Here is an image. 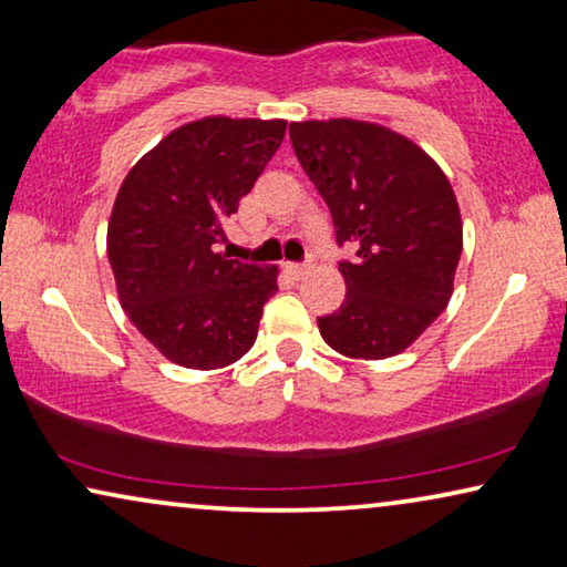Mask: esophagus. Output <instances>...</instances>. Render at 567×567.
Listing matches in <instances>:
<instances>
[{
	"label": "esophagus",
	"instance_id": "esophagus-1",
	"mask_svg": "<svg viewBox=\"0 0 567 567\" xmlns=\"http://www.w3.org/2000/svg\"><path fill=\"white\" fill-rule=\"evenodd\" d=\"M285 269H287V275L292 277V280H302V277L310 272L308 265H298V261H292V265H285Z\"/></svg>",
	"mask_w": 567,
	"mask_h": 567
}]
</instances>
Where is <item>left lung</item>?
Returning a JSON list of instances; mask_svg holds the SVG:
<instances>
[{
  "label": "left lung",
  "instance_id": "1",
  "mask_svg": "<svg viewBox=\"0 0 567 567\" xmlns=\"http://www.w3.org/2000/svg\"><path fill=\"white\" fill-rule=\"evenodd\" d=\"M295 156L329 205L347 300L318 318L352 360L411 347L446 308L462 254L460 207L432 158L403 135L357 121L290 125Z\"/></svg>",
  "mask_w": 567,
  "mask_h": 567
}]
</instances>
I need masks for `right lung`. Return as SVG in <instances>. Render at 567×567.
Instances as JSON below:
<instances>
[{
	"mask_svg": "<svg viewBox=\"0 0 567 567\" xmlns=\"http://www.w3.org/2000/svg\"><path fill=\"white\" fill-rule=\"evenodd\" d=\"M285 121L205 117L127 172L107 257L125 313L166 360L218 370L257 341L277 269L228 259L226 220L285 138Z\"/></svg>",
	"mask_w": 567,
	"mask_h": 567,
	"instance_id": "add662e5",
	"label": "right lung"
}]
</instances>
